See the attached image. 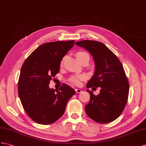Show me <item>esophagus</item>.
<instances>
[{
    "mask_svg": "<svg viewBox=\"0 0 146 146\" xmlns=\"http://www.w3.org/2000/svg\"><path fill=\"white\" fill-rule=\"evenodd\" d=\"M75 91H76V93H77V94L82 93V90L79 89V88H76V89H75Z\"/></svg>",
    "mask_w": 146,
    "mask_h": 146,
    "instance_id": "34e87169",
    "label": "esophagus"
}]
</instances>
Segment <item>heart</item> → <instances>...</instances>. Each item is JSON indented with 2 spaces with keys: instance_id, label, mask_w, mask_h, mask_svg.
<instances>
[{
  "instance_id": "obj_1",
  "label": "heart",
  "mask_w": 146,
  "mask_h": 146,
  "mask_svg": "<svg viewBox=\"0 0 146 146\" xmlns=\"http://www.w3.org/2000/svg\"><path fill=\"white\" fill-rule=\"evenodd\" d=\"M76 58L79 61H81L82 60H83L85 58H88V59H90V56L88 55L87 52H83V51H80L78 52L76 54ZM64 61L62 60V63ZM85 79V76H81V75H78V76H74L71 77L69 79V82L70 83H72L74 85H79L81 84V81Z\"/></svg>"
}]
</instances>
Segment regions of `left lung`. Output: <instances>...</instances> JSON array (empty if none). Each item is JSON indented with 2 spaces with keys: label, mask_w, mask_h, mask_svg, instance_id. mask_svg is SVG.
<instances>
[{
  "label": "left lung",
  "mask_w": 146,
  "mask_h": 146,
  "mask_svg": "<svg viewBox=\"0 0 146 146\" xmlns=\"http://www.w3.org/2000/svg\"><path fill=\"white\" fill-rule=\"evenodd\" d=\"M76 44L89 52L95 62L94 75L87 82V88H101L98 95L87 90L90 98L85 106V112L98 123L111 122L121 114L128 98L129 83L122 64L102 42L83 40Z\"/></svg>",
  "instance_id": "8db88e82"
}]
</instances>
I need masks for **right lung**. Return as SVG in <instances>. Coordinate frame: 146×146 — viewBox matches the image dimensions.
<instances>
[{"label": "right lung", "mask_w": 146, "mask_h": 146, "mask_svg": "<svg viewBox=\"0 0 146 146\" xmlns=\"http://www.w3.org/2000/svg\"><path fill=\"white\" fill-rule=\"evenodd\" d=\"M74 43L71 40L42 44L24 62L18 90L25 111L35 122L41 124L56 122L64 113L67 102L76 94L65 84L59 90L49 87V82L59 72L63 57Z\"/></svg>", "instance_id": "obj_1"}]
</instances>
